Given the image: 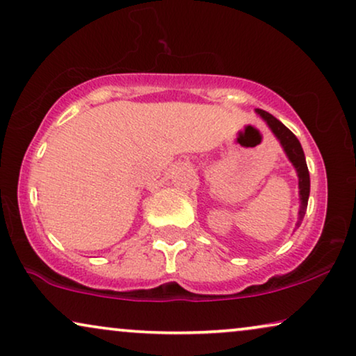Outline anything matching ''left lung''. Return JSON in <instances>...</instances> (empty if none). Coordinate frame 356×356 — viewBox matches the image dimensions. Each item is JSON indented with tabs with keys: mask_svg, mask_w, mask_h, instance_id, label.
I'll return each instance as SVG.
<instances>
[{
	"mask_svg": "<svg viewBox=\"0 0 356 356\" xmlns=\"http://www.w3.org/2000/svg\"><path fill=\"white\" fill-rule=\"evenodd\" d=\"M257 114L263 118V121L268 124V127L271 129L274 137L279 140L280 147H282L285 156L289 158V161L292 163L298 176V197H300V209H298V222L300 226L305 218V213H307L308 207V197H309V172L307 166V159H305V153L302 145H300L298 138L290 132V130L284 126L282 122L277 121L273 114H269L263 109H254Z\"/></svg>",
	"mask_w": 356,
	"mask_h": 356,
	"instance_id": "obj_1",
	"label": "left lung"
}]
</instances>
